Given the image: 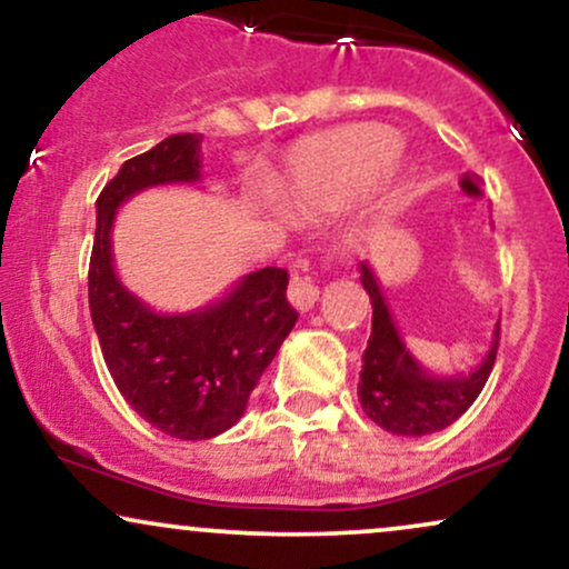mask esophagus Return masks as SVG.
Instances as JSON below:
<instances>
[{"instance_id": "34e87169", "label": "esophagus", "mask_w": 569, "mask_h": 569, "mask_svg": "<svg viewBox=\"0 0 569 569\" xmlns=\"http://www.w3.org/2000/svg\"><path fill=\"white\" fill-rule=\"evenodd\" d=\"M318 293H320L318 286H315V280L310 276H293L291 278L289 299L297 310H302V312L310 310V307L318 302Z\"/></svg>"}]
</instances>
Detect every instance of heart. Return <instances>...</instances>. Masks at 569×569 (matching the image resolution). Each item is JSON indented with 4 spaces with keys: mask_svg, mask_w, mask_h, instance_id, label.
Instances as JSON below:
<instances>
[{
    "mask_svg": "<svg viewBox=\"0 0 569 569\" xmlns=\"http://www.w3.org/2000/svg\"><path fill=\"white\" fill-rule=\"evenodd\" d=\"M400 150V137L381 124H352L299 142L291 153V180L286 198L318 190L347 196L371 184Z\"/></svg>",
    "mask_w": 569,
    "mask_h": 569,
    "instance_id": "obj_1",
    "label": "heart"
}]
</instances>
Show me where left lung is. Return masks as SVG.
Instances as JSON below:
<instances>
[{"label":"left lung","instance_id":"left-lung-1","mask_svg":"<svg viewBox=\"0 0 569 569\" xmlns=\"http://www.w3.org/2000/svg\"><path fill=\"white\" fill-rule=\"evenodd\" d=\"M362 289L368 291L373 307V328L368 350L362 355L360 402L366 416L392 435H432L450 427L458 416L469 410L482 392L485 381L496 366L501 326L496 328L488 358L475 373L458 379H435L423 373L419 362L410 358L400 333L392 323L379 283L368 264H360Z\"/></svg>","mask_w":569,"mask_h":569}]
</instances>
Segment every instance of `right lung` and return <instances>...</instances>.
<instances>
[{"label": "right lung", "mask_w": 569, "mask_h": 569, "mask_svg": "<svg viewBox=\"0 0 569 569\" xmlns=\"http://www.w3.org/2000/svg\"><path fill=\"white\" fill-rule=\"evenodd\" d=\"M203 134H169L121 163L98 196L89 257V312L116 387L137 413L177 440H209L243 416L251 389L289 337L299 312L289 272H251L222 302L190 315L148 310L116 278L111 224L121 201L150 184L196 182Z\"/></svg>", "instance_id": "right-lung-1"}]
</instances>
